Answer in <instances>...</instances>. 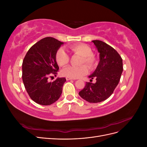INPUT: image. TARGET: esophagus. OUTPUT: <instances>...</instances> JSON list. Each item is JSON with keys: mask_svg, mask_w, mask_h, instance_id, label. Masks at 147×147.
Segmentation results:
<instances>
[{"mask_svg": "<svg viewBox=\"0 0 147 147\" xmlns=\"http://www.w3.org/2000/svg\"><path fill=\"white\" fill-rule=\"evenodd\" d=\"M66 80L67 81H69V80H74L73 78H69V77H66Z\"/></svg>", "mask_w": 147, "mask_h": 147, "instance_id": "34e87169", "label": "esophagus"}]
</instances>
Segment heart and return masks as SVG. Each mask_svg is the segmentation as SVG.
<instances>
[{
    "label": "heart",
    "mask_w": 147,
    "mask_h": 147,
    "mask_svg": "<svg viewBox=\"0 0 147 147\" xmlns=\"http://www.w3.org/2000/svg\"><path fill=\"white\" fill-rule=\"evenodd\" d=\"M69 50L74 55L82 57L80 64L82 65L78 67L72 66L67 67L61 71L63 76L71 78H78L88 74V68L87 66L91 70L94 69L96 67L97 63L96 56L92 53L91 48L89 46L82 43L75 44L70 46ZM55 59L57 64L61 67L67 65L70 60L69 55L63 48L57 50L56 53ZM84 63L87 65H84Z\"/></svg>",
    "instance_id": "heart-1"
}]
</instances>
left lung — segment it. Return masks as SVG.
<instances>
[{
    "label": "left lung",
    "instance_id": "left-lung-1",
    "mask_svg": "<svg viewBox=\"0 0 147 147\" xmlns=\"http://www.w3.org/2000/svg\"><path fill=\"white\" fill-rule=\"evenodd\" d=\"M99 53L100 61L91 75L90 82L79 92L82 98L90 103H97L106 100L112 94L118 85L123 72V60L113 48L100 40H92Z\"/></svg>",
    "mask_w": 147,
    "mask_h": 147
}]
</instances>
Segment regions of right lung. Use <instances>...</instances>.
Returning a JSON list of instances; mask_svg holds the SVG:
<instances>
[{"label":"right lung","mask_w":147,"mask_h":147,"mask_svg":"<svg viewBox=\"0 0 147 147\" xmlns=\"http://www.w3.org/2000/svg\"><path fill=\"white\" fill-rule=\"evenodd\" d=\"M64 44L53 37H45L31 47L22 65V78L29 96L36 103L49 105L58 100L65 82V78H57L48 82L52 75H56L59 67L55 55Z\"/></svg>","instance_id":"right-lung-1"}]
</instances>
